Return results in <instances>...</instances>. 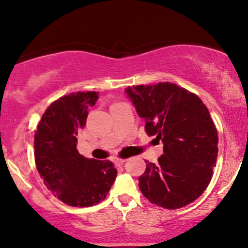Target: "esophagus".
<instances>
[{
  "mask_svg": "<svg viewBox=\"0 0 248 248\" xmlns=\"http://www.w3.org/2000/svg\"><path fill=\"white\" fill-rule=\"evenodd\" d=\"M124 162H126V160H124V158H115V160H114V163L116 164V166H122V164H124Z\"/></svg>",
  "mask_w": 248,
  "mask_h": 248,
  "instance_id": "esophagus-1",
  "label": "esophagus"
}]
</instances>
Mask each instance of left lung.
<instances>
[{"instance_id": "1", "label": "left lung", "mask_w": 248, "mask_h": 248, "mask_svg": "<svg viewBox=\"0 0 248 248\" xmlns=\"http://www.w3.org/2000/svg\"><path fill=\"white\" fill-rule=\"evenodd\" d=\"M147 135L163 142L157 163L146 162L139 187L152 204L175 210L189 205L210 184L218 134L209 109L195 93L171 82L128 87Z\"/></svg>"}]
</instances>
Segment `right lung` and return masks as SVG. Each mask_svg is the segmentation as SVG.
I'll use <instances>...</instances> for the list:
<instances>
[{
    "label": "right lung",
    "mask_w": 248,
    "mask_h": 248,
    "mask_svg": "<svg viewBox=\"0 0 248 248\" xmlns=\"http://www.w3.org/2000/svg\"><path fill=\"white\" fill-rule=\"evenodd\" d=\"M98 94L77 92L57 99L42 115L35 133L39 176L53 196L70 206L87 207L104 201L118 172L110 161L86 158L77 149V135Z\"/></svg>",
    "instance_id": "right-lung-1"
}]
</instances>
